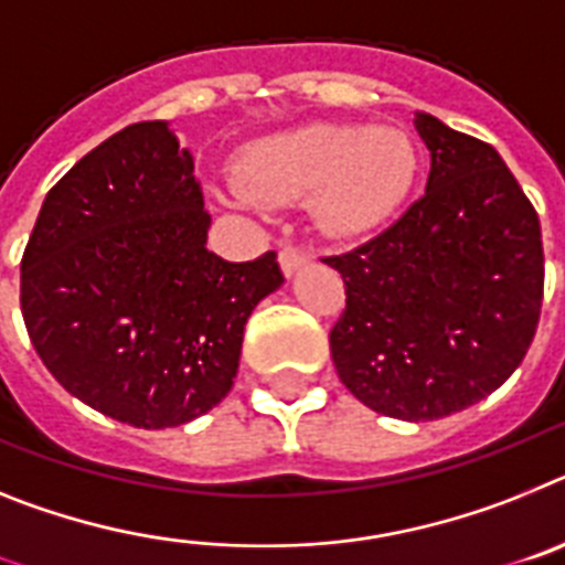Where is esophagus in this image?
Here are the masks:
<instances>
[{"instance_id":"esophagus-1","label":"esophagus","mask_w":565,"mask_h":565,"mask_svg":"<svg viewBox=\"0 0 565 565\" xmlns=\"http://www.w3.org/2000/svg\"><path fill=\"white\" fill-rule=\"evenodd\" d=\"M278 264H281L284 276H292L296 269H301L307 264V253H301L298 247H284L278 255Z\"/></svg>"}]
</instances>
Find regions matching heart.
Here are the masks:
<instances>
[{"label":"heart","instance_id":"obj_1","mask_svg":"<svg viewBox=\"0 0 565 565\" xmlns=\"http://www.w3.org/2000/svg\"><path fill=\"white\" fill-rule=\"evenodd\" d=\"M418 175L415 141L398 127L316 121L264 136L238 161V190L264 204L310 195V213L332 238L384 224Z\"/></svg>","mask_w":565,"mask_h":565}]
</instances>
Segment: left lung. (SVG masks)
<instances>
[{
    "label": "left lung",
    "instance_id": "1",
    "mask_svg": "<svg viewBox=\"0 0 565 565\" xmlns=\"http://www.w3.org/2000/svg\"><path fill=\"white\" fill-rule=\"evenodd\" d=\"M429 181L386 233L323 262L347 287L341 384L398 420H438L520 366L543 301L541 222L492 145L415 113Z\"/></svg>",
    "mask_w": 565,
    "mask_h": 565
}]
</instances>
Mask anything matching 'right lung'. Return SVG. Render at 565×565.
I'll return each instance as SVG.
<instances>
[{
  "mask_svg": "<svg viewBox=\"0 0 565 565\" xmlns=\"http://www.w3.org/2000/svg\"><path fill=\"white\" fill-rule=\"evenodd\" d=\"M207 230L170 121L125 127L56 181L22 255V316L73 398L139 429L222 404L244 323L284 276L276 253L218 258Z\"/></svg>",
  "mask_w": 565,
  "mask_h": 565,
  "instance_id": "1",
  "label": "right lung"
}]
</instances>
